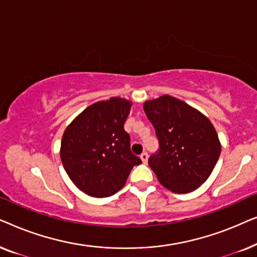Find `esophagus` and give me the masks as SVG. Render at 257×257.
Wrapping results in <instances>:
<instances>
[{
  "instance_id": "1",
  "label": "esophagus",
  "mask_w": 257,
  "mask_h": 257,
  "mask_svg": "<svg viewBox=\"0 0 257 257\" xmlns=\"http://www.w3.org/2000/svg\"><path fill=\"white\" fill-rule=\"evenodd\" d=\"M140 159H142L144 164H147V160H149V154H147L146 152H143L142 154H140Z\"/></svg>"
}]
</instances>
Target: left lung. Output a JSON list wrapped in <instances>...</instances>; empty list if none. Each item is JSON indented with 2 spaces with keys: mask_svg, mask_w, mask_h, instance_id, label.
<instances>
[{
  "mask_svg": "<svg viewBox=\"0 0 257 257\" xmlns=\"http://www.w3.org/2000/svg\"><path fill=\"white\" fill-rule=\"evenodd\" d=\"M144 110L159 140V151L149 159L158 180L178 194L195 191L220 157L215 127L201 112L168 94L146 100Z\"/></svg>",
  "mask_w": 257,
  "mask_h": 257,
  "instance_id": "obj_1",
  "label": "left lung"
}]
</instances>
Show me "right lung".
<instances>
[{
	"mask_svg": "<svg viewBox=\"0 0 257 257\" xmlns=\"http://www.w3.org/2000/svg\"><path fill=\"white\" fill-rule=\"evenodd\" d=\"M131 106V101L120 97L97 101L65 128L61 143L63 167L85 194L113 195L125 185L133 166L142 164L131 152L124 130Z\"/></svg>",
	"mask_w": 257,
	"mask_h": 257,
	"instance_id": "obj_1",
	"label": "right lung"
}]
</instances>
